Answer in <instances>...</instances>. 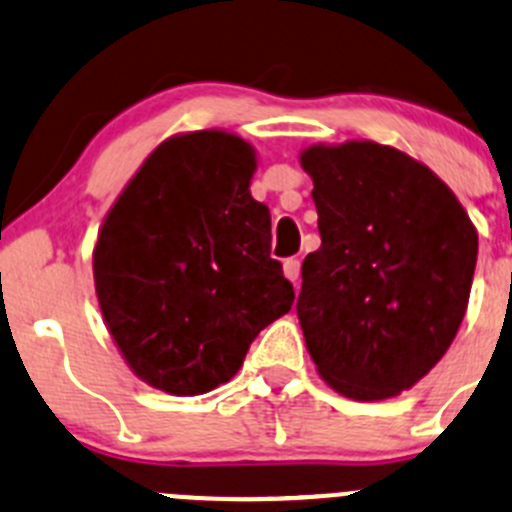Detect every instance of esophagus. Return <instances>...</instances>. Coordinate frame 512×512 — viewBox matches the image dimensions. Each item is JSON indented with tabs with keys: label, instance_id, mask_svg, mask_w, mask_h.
<instances>
[{
	"label": "esophagus",
	"instance_id": "1",
	"mask_svg": "<svg viewBox=\"0 0 512 512\" xmlns=\"http://www.w3.org/2000/svg\"><path fill=\"white\" fill-rule=\"evenodd\" d=\"M282 270H285V277L290 282L300 280V260H295V257H290V260H285V265H282Z\"/></svg>",
	"mask_w": 512,
	"mask_h": 512
}]
</instances>
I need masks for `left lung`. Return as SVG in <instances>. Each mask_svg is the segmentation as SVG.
I'll use <instances>...</instances> for the list:
<instances>
[{"label": "left lung", "mask_w": 512, "mask_h": 512, "mask_svg": "<svg viewBox=\"0 0 512 512\" xmlns=\"http://www.w3.org/2000/svg\"><path fill=\"white\" fill-rule=\"evenodd\" d=\"M302 167L322 240L302 262L297 297L307 350L337 393L393 398L453 342L478 232L453 192L393 147H310Z\"/></svg>", "instance_id": "obj_1"}]
</instances>
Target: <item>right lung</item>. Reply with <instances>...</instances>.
<instances>
[{
    "label": "right lung",
    "mask_w": 512,
    "mask_h": 512,
    "mask_svg": "<svg viewBox=\"0 0 512 512\" xmlns=\"http://www.w3.org/2000/svg\"><path fill=\"white\" fill-rule=\"evenodd\" d=\"M255 152L227 132L162 142L109 210L94 285L132 370L202 395L240 370L295 290L270 257V210L252 200Z\"/></svg>",
    "instance_id": "1"
}]
</instances>
